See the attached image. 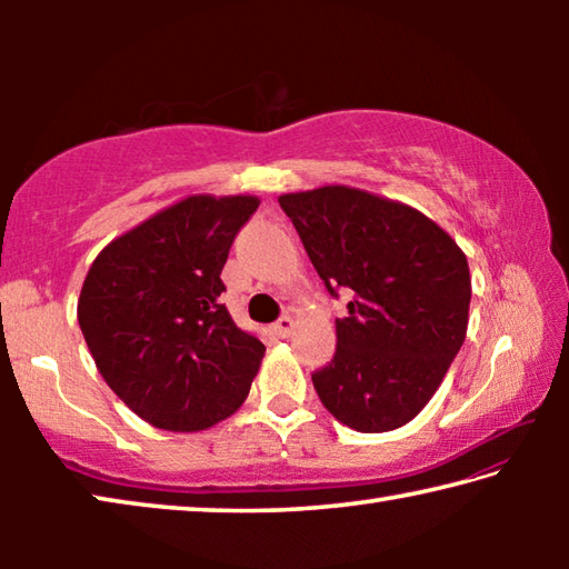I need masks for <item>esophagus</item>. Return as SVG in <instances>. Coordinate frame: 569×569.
Instances as JSON below:
<instances>
[{
	"mask_svg": "<svg viewBox=\"0 0 569 569\" xmlns=\"http://www.w3.org/2000/svg\"><path fill=\"white\" fill-rule=\"evenodd\" d=\"M293 319H291V316H281V319H278L276 323H273V331L278 333V336H281V339H288V336H291L293 333Z\"/></svg>",
	"mask_w": 569,
	"mask_h": 569,
	"instance_id": "1",
	"label": "esophagus"
}]
</instances>
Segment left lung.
Here are the masks:
<instances>
[{
    "mask_svg": "<svg viewBox=\"0 0 569 569\" xmlns=\"http://www.w3.org/2000/svg\"><path fill=\"white\" fill-rule=\"evenodd\" d=\"M326 288H349L336 353L313 373L326 409L363 435L399 429L435 397L465 343V250L421 210L351 186L278 198Z\"/></svg>",
    "mask_w": 569,
    "mask_h": 569,
    "instance_id": "obj_1",
    "label": "left lung"
}]
</instances>
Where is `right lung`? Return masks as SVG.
Here are the masks:
<instances>
[{"label": "right lung", "mask_w": 569, "mask_h": 569, "mask_svg": "<svg viewBox=\"0 0 569 569\" xmlns=\"http://www.w3.org/2000/svg\"><path fill=\"white\" fill-rule=\"evenodd\" d=\"M256 196H186L94 258L77 321L108 387L166 431H203L246 401L266 346L220 303V271Z\"/></svg>", "instance_id": "obj_1"}]
</instances>
